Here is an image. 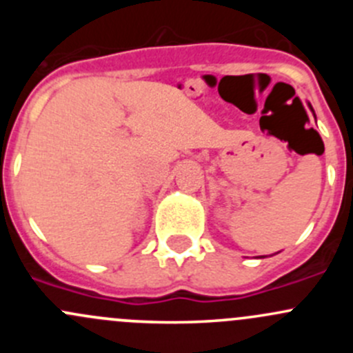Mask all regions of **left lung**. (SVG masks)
<instances>
[{
  "label": "left lung",
  "instance_id": "obj_1",
  "mask_svg": "<svg viewBox=\"0 0 353 353\" xmlns=\"http://www.w3.org/2000/svg\"><path fill=\"white\" fill-rule=\"evenodd\" d=\"M309 109H311V110H312V114H314V109H312V105H311V104H309ZM314 116H316V114H314Z\"/></svg>",
  "mask_w": 353,
  "mask_h": 353
}]
</instances>
